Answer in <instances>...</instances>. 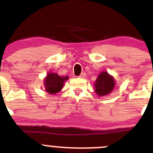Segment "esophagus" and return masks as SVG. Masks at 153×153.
Here are the masks:
<instances>
[{
	"instance_id": "1",
	"label": "esophagus",
	"mask_w": 153,
	"mask_h": 153,
	"mask_svg": "<svg viewBox=\"0 0 153 153\" xmlns=\"http://www.w3.org/2000/svg\"><path fill=\"white\" fill-rule=\"evenodd\" d=\"M85 75H86V74H85V73H82L81 74H80V75H79V78H84L85 77Z\"/></svg>"
}]
</instances>
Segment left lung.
<instances>
[{"instance_id": "obj_1", "label": "left lung", "mask_w": 153, "mask_h": 153, "mask_svg": "<svg viewBox=\"0 0 153 153\" xmlns=\"http://www.w3.org/2000/svg\"><path fill=\"white\" fill-rule=\"evenodd\" d=\"M115 83L113 76L110 75L107 72H101L94 84L95 92L100 96L109 94L113 91Z\"/></svg>"}]
</instances>
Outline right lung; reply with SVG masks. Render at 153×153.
Masks as SVG:
<instances>
[{
    "label": "right lung",
    "mask_w": 153,
    "mask_h": 153,
    "mask_svg": "<svg viewBox=\"0 0 153 153\" xmlns=\"http://www.w3.org/2000/svg\"><path fill=\"white\" fill-rule=\"evenodd\" d=\"M68 80V76L61 77L57 73H50L44 79L45 90L50 94H55L61 91L65 80Z\"/></svg>",
    "instance_id": "add662e5"
}]
</instances>
